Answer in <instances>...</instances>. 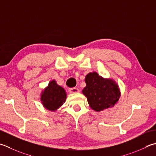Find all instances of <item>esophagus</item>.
<instances>
[{
  "instance_id": "obj_1",
  "label": "esophagus",
  "mask_w": 156,
  "mask_h": 156,
  "mask_svg": "<svg viewBox=\"0 0 156 156\" xmlns=\"http://www.w3.org/2000/svg\"><path fill=\"white\" fill-rule=\"evenodd\" d=\"M68 91L70 93H78L80 92V90L78 88H70L68 89Z\"/></svg>"
}]
</instances>
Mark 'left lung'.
Segmentation results:
<instances>
[{
    "label": "left lung",
    "instance_id": "obj_1",
    "mask_svg": "<svg viewBox=\"0 0 156 156\" xmlns=\"http://www.w3.org/2000/svg\"><path fill=\"white\" fill-rule=\"evenodd\" d=\"M87 86L82 93L87 97L90 108L96 112L112 108L120 97L118 85L111 78L105 79L97 72H90L86 76Z\"/></svg>",
    "mask_w": 156,
    "mask_h": 156
}]
</instances>
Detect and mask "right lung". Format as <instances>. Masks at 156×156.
Returning <instances> with one entry per match:
<instances>
[{"label":"right lung","mask_w":156,"mask_h":156,"mask_svg":"<svg viewBox=\"0 0 156 156\" xmlns=\"http://www.w3.org/2000/svg\"><path fill=\"white\" fill-rule=\"evenodd\" d=\"M66 95L64 88L58 85L55 80H53L42 91L41 101L46 109L55 112L65 103Z\"/></svg>","instance_id":"1"}]
</instances>
